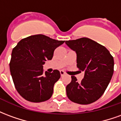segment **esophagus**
I'll return each mask as SVG.
<instances>
[{
	"label": "esophagus",
	"mask_w": 121,
	"mask_h": 121,
	"mask_svg": "<svg viewBox=\"0 0 121 121\" xmlns=\"http://www.w3.org/2000/svg\"><path fill=\"white\" fill-rule=\"evenodd\" d=\"M60 74H61V76H63V75H65V73H64V71H60Z\"/></svg>",
	"instance_id": "obj_1"
}]
</instances>
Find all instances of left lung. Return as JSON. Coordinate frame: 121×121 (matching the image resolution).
<instances>
[{
  "instance_id": "left-lung-1",
  "label": "left lung",
  "mask_w": 121,
  "mask_h": 121,
  "mask_svg": "<svg viewBox=\"0 0 121 121\" xmlns=\"http://www.w3.org/2000/svg\"><path fill=\"white\" fill-rule=\"evenodd\" d=\"M65 43L75 51L76 66L84 73L80 82L71 76V83L66 87L67 95L77 104L93 103L103 95L112 79L113 58L105 47L87 37L66 41Z\"/></svg>"
}]
</instances>
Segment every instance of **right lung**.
Instances as JSON below:
<instances>
[{
  "instance_id": "right-lung-1",
  "label": "right lung",
  "mask_w": 121,
  "mask_h": 121,
  "mask_svg": "<svg viewBox=\"0 0 121 121\" xmlns=\"http://www.w3.org/2000/svg\"><path fill=\"white\" fill-rule=\"evenodd\" d=\"M64 42L45 35H34L21 40L13 49L10 73L17 92L24 99L41 102L52 96L60 73L54 70L44 73L43 65L52 60L54 50Z\"/></svg>"
}]
</instances>
